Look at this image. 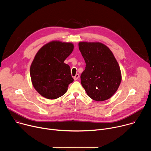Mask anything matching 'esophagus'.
<instances>
[{
  "mask_svg": "<svg viewBox=\"0 0 151 151\" xmlns=\"http://www.w3.org/2000/svg\"><path fill=\"white\" fill-rule=\"evenodd\" d=\"M79 74H76V75L73 77V79H74L75 81H76L79 78Z\"/></svg>",
  "mask_w": 151,
  "mask_h": 151,
  "instance_id": "1",
  "label": "esophagus"
}]
</instances>
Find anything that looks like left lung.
<instances>
[{"mask_svg":"<svg viewBox=\"0 0 151 151\" xmlns=\"http://www.w3.org/2000/svg\"><path fill=\"white\" fill-rule=\"evenodd\" d=\"M86 63L81 83L93 100L103 101L117 91L121 81L119 64L109 48L100 42L79 43Z\"/></svg>","mask_w":151,"mask_h":151,"instance_id":"obj_1","label":"left lung"}]
</instances>
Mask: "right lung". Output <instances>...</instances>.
Returning <instances> with one entry per match:
<instances>
[{
  "label": "right lung",
  "mask_w": 151,
  "mask_h": 151,
  "mask_svg": "<svg viewBox=\"0 0 151 151\" xmlns=\"http://www.w3.org/2000/svg\"><path fill=\"white\" fill-rule=\"evenodd\" d=\"M72 43L52 41L42 47L31 64L30 73L35 90L48 99L64 94L73 82L70 66L64 63L73 50Z\"/></svg>",
  "instance_id": "obj_1"
}]
</instances>
